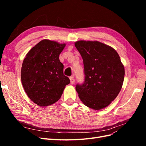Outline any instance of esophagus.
<instances>
[{
	"label": "esophagus",
	"mask_w": 146,
	"mask_h": 146,
	"mask_svg": "<svg viewBox=\"0 0 146 146\" xmlns=\"http://www.w3.org/2000/svg\"><path fill=\"white\" fill-rule=\"evenodd\" d=\"M70 83H71L72 85H73V84H74V82H75V78H74V76H71V77H70Z\"/></svg>",
	"instance_id": "1"
}]
</instances>
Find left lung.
I'll use <instances>...</instances> for the list:
<instances>
[{
  "instance_id": "1",
  "label": "left lung",
  "mask_w": 146,
  "mask_h": 146,
  "mask_svg": "<svg viewBox=\"0 0 146 146\" xmlns=\"http://www.w3.org/2000/svg\"><path fill=\"white\" fill-rule=\"evenodd\" d=\"M75 46L84 65L85 81L77 84L79 98L96 110L107 107L116 99L124 79L125 70L117 52L99 41H78Z\"/></svg>"
}]
</instances>
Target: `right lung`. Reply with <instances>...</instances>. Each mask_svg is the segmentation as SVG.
<instances>
[{"mask_svg": "<svg viewBox=\"0 0 146 146\" xmlns=\"http://www.w3.org/2000/svg\"><path fill=\"white\" fill-rule=\"evenodd\" d=\"M65 44L43 39L26 55L21 68V82L29 98L40 107L58 101L69 78L63 74L59 55Z\"/></svg>", "mask_w": 146, "mask_h": 146, "instance_id": "obj_1", "label": "right lung"}]
</instances>
